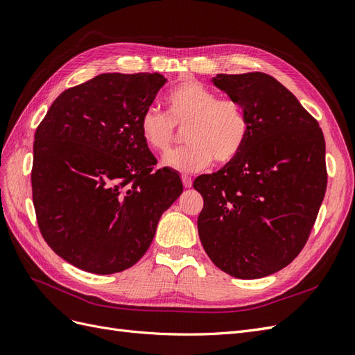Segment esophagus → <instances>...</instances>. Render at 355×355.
Segmentation results:
<instances>
[{
    "label": "esophagus",
    "mask_w": 355,
    "mask_h": 355,
    "mask_svg": "<svg viewBox=\"0 0 355 355\" xmlns=\"http://www.w3.org/2000/svg\"><path fill=\"white\" fill-rule=\"evenodd\" d=\"M181 180H182V184H184L186 189H190L193 186V181H191V178L189 175H182Z\"/></svg>",
    "instance_id": "1"
}]
</instances>
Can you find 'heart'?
<instances>
[{
  "label": "heart",
  "instance_id": "b5f03b06",
  "mask_svg": "<svg viewBox=\"0 0 355 355\" xmlns=\"http://www.w3.org/2000/svg\"><path fill=\"white\" fill-rule=\"evenodd\" d=\"M168 115L148 107L140 118V134L146 146L165 153L175 137V127H189V146L164 157V164L182 174L208 168L214 159L218 164L232 162L249 135V119L236 100L218 98L215 91L196 79H187L166 97Z\"/></svg>",
  "mask_w": 355,
  "mask_h": 355
}]
</instances>
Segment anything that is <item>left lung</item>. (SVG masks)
I'll return each mask as SVG.
<instances>
[{"mask_svg":"<svg viewBox=\"0 0 355 355\" xmlns=\"http://www.w3.org/2000/svg\"><path fill=\"white\" fill-rule=\"evenodd\" d=\"M211 81L243 106L249 135L236 159L193 182L203 198L199 237L220 270L261 279L291 264L310 236L327 184L324 137L267 73H216Z\"/></svg>","mask_w":355,"mask_h":355,"instance_id":"left-lung-1","label":"left lung"}]
</instances>
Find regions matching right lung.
<instances>
[{"label": "right lung", "instance_id": "right-lung-1", "mask_svg": "<svg viewBox=\"0 0 355 355\" xmlns=\"http://www.w3.org/2000/svg\"><path fill=\"white\" fill-rule=\"evenodd\" d=\"M166 83L161 73H101L63 91L33 141L32 196L42 237L94 274L132 267L162 214L182 193L140 134V118Z\"/></svg>", "mask_w": 355, "mask_h": 355}]
</instances>
